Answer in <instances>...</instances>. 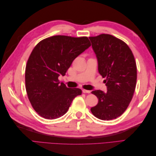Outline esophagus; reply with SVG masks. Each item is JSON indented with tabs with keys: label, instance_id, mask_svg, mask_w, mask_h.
<instances>
[{
	"label": "esophagus",
	"instance_id": "obj_1",
	"mask_svg": "<svg viewBox=\"0 0 156 156\" xmlns=\"http://www.w3.org/2000/svg\"><path fill=\"white\" fill-rule=\"evenodd\" d=\"M83 93H90V90H83Z\"/></svg>",
	"mask_w": 156,
	"mask_h": 156
}]
</instances>
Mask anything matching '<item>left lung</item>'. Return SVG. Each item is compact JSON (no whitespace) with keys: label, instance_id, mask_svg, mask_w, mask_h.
<instances>
[{"label":"left lung","instance_id":"1","mask_svg":"<svg viewBox=\"0 0 156 156\" xmlns=\"http://www.w3.org/2000/svg\"><path fill=\"white\" fill-rule=\"evenodd\" d=\"M96 54L98 72L106 79L107 91L94 90L98 104L92 114L103 120L115 119L129 106L136 83V66L132 51L125 42L110 34L89 37Z\"/></svg>","mask_w":156,"mask_h":156}]
</instances>
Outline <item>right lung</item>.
Here are the masks:
<instances>
[{
  "label": "right lung",
  "mask_w": 156,
  "mask_h": 156,
  "mask_svg": "<svg viewBox=\"0 0 156 156\" xmlns=\"http://www.w3.org/2000/svg\"><path fill=\"white\" fill-rule=\"evenodd\" d=\"M91 44L87 37L54 36L37 44L29 56L25 69L28 98L37 114L53 120L67 112L79 88H69L60 83L74 59Z\"/></svg>",
  "instance_id": "add662e5"
}]
</instances>
